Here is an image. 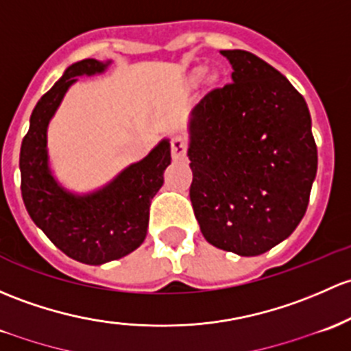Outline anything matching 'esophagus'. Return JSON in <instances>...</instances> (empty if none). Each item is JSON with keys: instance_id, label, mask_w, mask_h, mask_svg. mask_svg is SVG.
Segmentation results:
<instances>
[{"instance_id": "esophagus-1", "label": "esophagus", "mask_w": 351, "mask_h": 351, "mask_svg": "<svg viewBox=\"0 0 351 351\" xmlns=\"http://www.w3.org/2000/svg\"><path fill=\"white\" fill-rule=\"evenodd\" d=\"M186 149H188V143H186L185 136H182V134L173 136V138H171V156H173V160H176V161L185 160Z\"/></svg>"}]
</instances>
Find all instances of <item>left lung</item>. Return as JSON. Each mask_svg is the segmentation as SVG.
<instances>
[{
	"instance_id": "obj_1",
	"label": "left lung",
	"mask_w": 351,
	"mask_h": 351,
	"mask_svg": "<svg viewBox=\"0 0 351 351\" xmlns=\"http://www.w3.org/2000/svg\"><path fill=\"white\" fill-rule=\"evenodd\" d=\"M232 82L213 88L190 121V200L212 245L267 252L304 217L318 151L304 97L263 58L222 50Z\"/></svg>"
}]
</instances>
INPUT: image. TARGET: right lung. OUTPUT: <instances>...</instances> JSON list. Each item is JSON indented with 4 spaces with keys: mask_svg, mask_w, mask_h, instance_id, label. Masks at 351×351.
I'll return each instance as SVG.
<instances>
[{
    "mask_svg": "<svg viewBox=\"0 0 351 351\" xmlns=\"http://www.w3.org/2000/svg\"><path fill=\"white\" fill-rule=\"evenodd\" d=\"M109 64L86 58L70 65L36 102L20 151L21 197L32 220L62 252L90 265L121 259L145 242L151 200L171 163V147L163 139L145 160L128 166L94 193L73 195L55 182L47 153L51 116L75 77L101 73Z\"/></svg>",
    "mask_w": 351,
    "mask_h": 351,
    "instance_id": "1",
    "label": "right lung"
}]
</instances>
